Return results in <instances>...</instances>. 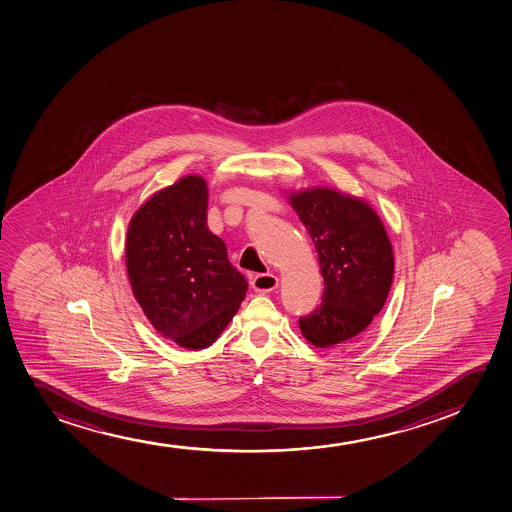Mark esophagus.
Listing matches in <instances>:
<instances>
[{"label": "esophagus", "instance_id": "1", "mask_svg": "<svg viewBox=\"0 0 512 512\" xmlns=\"http://www.w3.org/2000/svg\"><path fill=\"white\" fill-rule=\"evenodd\" d=\"M250 284L257 293H269L277 288V277L274 274H253Z\"/></svg>", "mask_w": 512, "mask_h": 512}]
</instances>
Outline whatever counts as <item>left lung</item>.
<instances>
[{"instance_id":"obj_1","label":"left lung","mask_w":512,"mask_h":512,"mask_svg":"<svg viewBox=\"0 0 512 512\" xmlns=\"http://www.w3.org/2000/svg\"><path fill=\"white\" fill-rule=\"evenodd\" d=\"M291 205L319 253L322 303L300 317L301 334L317 348H339L365 331L384 307L394 255L370 205L329 188L296 193Z\"/></svg>"}]
</instances>
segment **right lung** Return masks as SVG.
Here are the masks:
<instances>
[{
    "label": "right lung",
    "instance_id": "add662e5",
    "mask_svg": "<svg viewBox=\"0 0 512 512\" xmlns=\"http://www.w3.org/2000/svg\"><path fill=\"white\" fill-rule=\"evenodd\" d=\"M133 295L147 319L180 346H211L238 312L247 279L207 228V185L185 176L133 216L127 236Z\"/></svg>",
    "mask_w": 512,
    "mask_h": 512
}]
</instances>
